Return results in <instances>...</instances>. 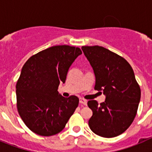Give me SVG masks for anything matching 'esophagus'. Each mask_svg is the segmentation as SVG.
Segmentation results:
<instances>
[{
  "mask_svg": "<svg viewBox=\"0 0 152 152\" xmlns=\"http://www.w3.org/2000/svg\"><path fill=\"white\" fill-rule=\"evenodd\" d=\"M79 102H80V103H81V104H84V105H87V104H88V101L86 100H84V99H83V98H80V99H79Z\"/></svg>",
  "mask_w": 152,
  "mask_h": 152,
  "instance_id": "1",
  "label": "esophagus"
}]
</instances>
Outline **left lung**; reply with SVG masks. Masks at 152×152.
Listing matches in <instances>:
<instances>
[{
  "label": "left lung",
  "instance_id": "1",
  "mask_svg": "<svg viewBox=\"0 0 152 152\" xmlns=\"http://www.w3.org/2000/svg\"><path fill=\"white\" fill-rule=\"evenodd\" d=\"M95 75L94 89L102 91L105 101L88 100L93 111L88 121L97 135L113 138L121 135L136 115L141 90L131 65L123 57L102 46H82Z\"/></svg>",
  "mask_w": 152,
  "mask_h": 152
}]
</instances>
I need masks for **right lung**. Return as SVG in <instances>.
I'll use <instances>...</instances> for the list:
<instances>
[{"label": "right lung", "instance_id": "obj_1", "mask_svg": "<svg viewBox=\"0 0 152 152\" xmlns=\"http://www.w3.org/2000/svg\"><path fill=\"white\" fill-rule=\"evenodd\" d=\"M82 52L56 45L39 52L24 64L16 86L17 110L28 128L37 135L58 133L78 106L76 96L66 98L58 91L70 67Z\"/></svg>", "mask_w": 152, "mask_h": 152}]
</instances>
